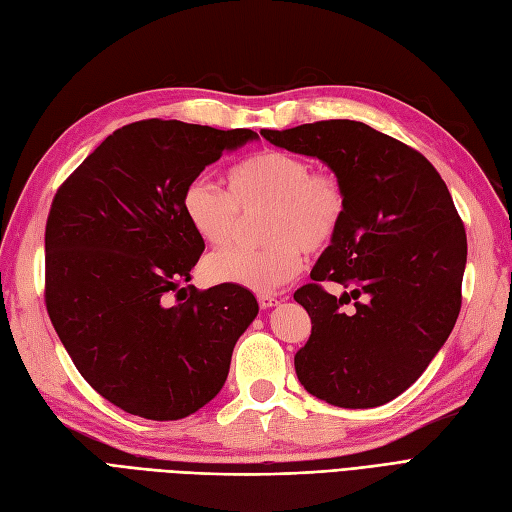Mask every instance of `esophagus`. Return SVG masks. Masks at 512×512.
<instances>
[{"instance_id":"esophagus-1","label":"esophagus","mask_w":512,"mask_h":512,"mask_svg":"<svg viewBox=\"0 0 512 512\" xmlns=\"http://www.w3.org/2000/svg\"><path fill=\"white\" fill-rule=\"evenodd\" d=\"M256 299H258V306H260L262 310L273 308L275 303H278V297H273V295H258Z\"/></svg>"}]
</instances>
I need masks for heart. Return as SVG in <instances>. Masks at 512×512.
Returning a JSON list of instances; mask_svg holds the SVG:
<instances>
[{"label": "heart", "instance_id": "heart-1", "mask_svg": "<svg viewBox=\"0 0 512 512\" xmlns=\"http://www.w3.org/2000/svg\"><path fill=\"white\" fill-rule=\"evenodd\" d=\"M191 230L213 247H228L243 230V217L265 213L258 250H222L204 262L213 282L273 290L293 280L310 256L338 239L347 215V191L334 172L314 170L301 155L260 150L226 172V191L193 181L181 196Z\"/></svg>", "mask_w": 512, "mask_h": 512}]
</instances>
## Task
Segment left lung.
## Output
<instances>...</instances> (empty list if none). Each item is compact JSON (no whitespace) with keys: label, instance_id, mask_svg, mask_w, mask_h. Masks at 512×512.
<instances>
[{"label":"left lung","instance_id":"1","mask_svg":"<svg viewBox=\"0 0 512 512\" xmlns=\"http://www.w3.org/2000/svg\"><path fill=\"white\" fill-rule=\"evenodd\" d=\"M260 135L319 157L347 191L338 239L321 254L295 301L310 314L295 353L303 388L329 405L390 403L444 347L461 310L465 226L444 178L416 148L355 120H319ZM323 281L351 285L356 310Z\"/></svg>","mask_w":512,"mask_h":512}]
</instances>
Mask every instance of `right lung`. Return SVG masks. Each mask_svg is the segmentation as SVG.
Instances as JSON below:
<instances>
[{"instance_id": "add662e5", "label": "right lung", "mask_w": 512, "mask_h": 512, "mask_svg": "<svg viewBox=\"0 0 512 512\" xmlns=\"http://www.w3.org/2000/svg\"><path fill=\"white\" fill-rule=\"evenodd\" d=\"M252 129L150 118L114 131L66 178L45 228V303L92 388L146 420H181L217 396L258 303L191 280L204 241L181 196Z\"/></svg>"}]
</instances>
